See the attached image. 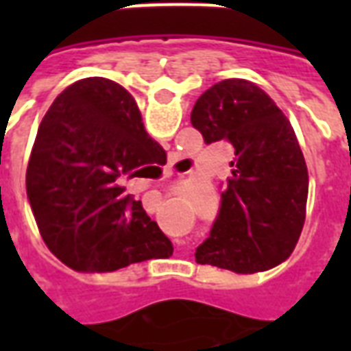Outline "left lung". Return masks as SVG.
I'll use <instances>...</instances> for the list:
<instances>
[{
    "label": "left lung",
    "mask_w": 351,
    "mask_h": 351,
    "mask_svg": "<svg viewBox=\"0 0 351 351\" xmlns=\"http://www.w3.org/2000/svg\"><path fill=\"white\" fill-rule=\"evenodd\" d=\"M191 123L206 145L235 148L220 213L195 259L252 274L289 258L306 216L308 171L286 114L254 82H216L193 105Z\"/></svg>",
    "instance_id": "obj_1"
}]
</instances>
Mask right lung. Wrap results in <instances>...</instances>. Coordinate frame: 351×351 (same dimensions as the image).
Segmentation results:
<instances>
[{
	"label": "right lung",
	"instance_id": "right-lung-1",
	"mask_svg": "<svg viewBox=\"0 0 351 351\" xmlns=\"http://www.w3.org/2000/svg\"><path fill=\"white\" fill-rule=\"evenodd\" d=\"M165 160L125 88L103 77L65 88L43 118L26 171L27 199L49 250L84 272L169 258L171 241L120 186L123 176H143Z\"/></svg>",
	"mask_w": 351,
	"mask_h": 351
}]
</instances>
